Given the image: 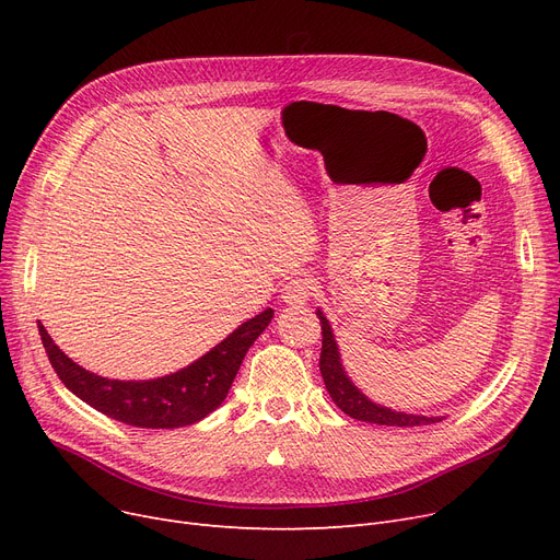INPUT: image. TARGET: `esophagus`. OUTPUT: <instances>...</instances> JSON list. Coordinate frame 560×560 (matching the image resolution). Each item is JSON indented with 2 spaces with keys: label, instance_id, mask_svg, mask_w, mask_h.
Masks as SVG:
<instances>
[{
  "label": "esophagus",
  "instance_id": "esophagus-1",
  "mask_svg": "<svg viewBox=\"0 0 560 560\" xmlns=\"http://www.w3.org/2000/svg\"><path fill=\"white\" fill-rule=\"evenodd\" d=\"M313 285H311V279L306 277H295L290 279L283 288H281V300L288 304V306H304L311 295H313Z\"/></svg>",
  "mask_w": 560,
  "mask_h": 560
}]
</instances>
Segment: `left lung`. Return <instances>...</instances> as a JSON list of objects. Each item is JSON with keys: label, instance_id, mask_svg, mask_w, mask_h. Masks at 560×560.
Masks as SVG:
<instances>
[{"label": "left lung", "instance_id": "obj_1", "mask_svg": "<svg viewBox=\"0 0 560 560\" xmlns=\"http://www.w3.org/2000/svg\"><path fill=\"white\" fill-rule=\"evenodd\" d=\"M322 325V354H319V372L325 378V386L334 399V404L347 413L349 418L370 422V424H386V427H422L433 424L443 418L440 416H416V413H401V410H393L388 406H381L372 401L368 395L361 393V388L349 378L345 372L340 349L336 342V336L331 331V325L327 315L319 308L315 311Z\"/></svg>", "mask_w": 560, "mask_h": 560}]
</instances>
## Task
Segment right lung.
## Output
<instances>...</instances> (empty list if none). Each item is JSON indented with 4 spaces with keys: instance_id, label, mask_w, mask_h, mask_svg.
Segmentation results:
<instances>
[{
    "instance_id": "1",
    "label": "right lung",
    "mask_w": 560,
    "mask_h": 560,
    "mask_svg": "<svg viewBox=\"0 0 560 560\" xmlns=\"http://www.w3.org/2000/svg\"><path fill=\"white\" fill-rule=\"evenodd\" d=\"M268 308L243 322L211 351L172 374L144 381L106 378L77 365L38 322L43 347L66 388L100 413L140 429H179L203 420L226 399L247 349L268 329Z\"/></svg>"
}]
</instances>
